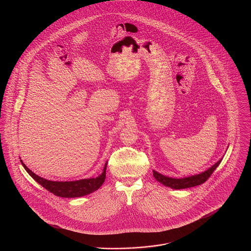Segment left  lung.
I'll use <instances>...</instances> for the list:
<instances>
[{
  "mask_svg": "<svg viewBox=\"0 0 251 251\" xmlns=\"http://www.w3.org/2000/svg\"><path fill=\"white\" fill-rule=\"evenodd\" d=\"M221 160L222 159H220L213 167H210L209 169H207L202 173L195 175V176H191V177H187V178H180V179L169 178V177L164 176V175L156 172L154 170H153V176L159 182H161L162 184L168 186L170 188H173V189L190 188V187H194V186L204 183L207 179H209L210 176L215 171V168L218 167V165L220 164Z\"/></svg>",
  "mask_w": 251,
  "mask_h": 251,
  "instance_id": "left-lung-1",
  "label": "left lung"
}]
</instances>
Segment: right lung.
Returning a JSON list of instances; mask_svg holds the SVG:
<instances>
[{"label": "right lung", "instance_id": "right-lung-1", "mask_svg": "<svg viewBox=\"0 0 251 251\" xmlns=\"http://www.w3.org/2000/svg\"><path fill=\"white\" fill-rule=\"evenodd\" d=\"M21 162L25 170L30 174L33 179L37 181L41 186H43L46 190L61 198H79L96 191L102 185L106 176L107 163L103 167L102 173L97 178L79 179L74 181H52L37 176L24 165L22 160Z\"/></svg>", "mask_w": 251, "mask_h": 251}]
</instances>
